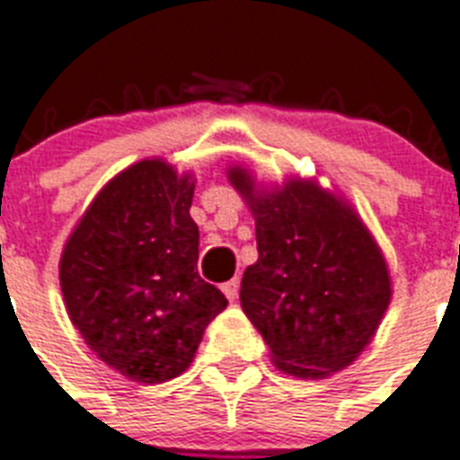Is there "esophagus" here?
Instances as JSON below:
<instances>
[{"mask_svg":"<svg viewBox=\"0 0 460 460\" xmlns=\"http://www.w3.org/2000/svg\"><path fill=\"white\" fill-rule=\"evenodd\" d=\"M238 288H241V281H238V277H234V279H229V281H226V284H222L224 296H226L229 301H236Z\"/></svg>","mask_w":460,"mask_h":460,"instance_id":"34e87169","label":"esophagus"}]
</instances>
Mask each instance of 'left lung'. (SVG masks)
<instances>
[{
  "label": "left lung",
  "mask_w": 460,
  "mask_h": 460,
  "mask_svg": "<svg viewBox=\"0 0 460 460\" xmlns=\"http://www.w3.org/2000/svg\"><path fill=\"white\" fill-rule=\"evenodd\" d=\"M229 181L248 202L258 236L241 307L274 365L303 379L349 367L392 301L386 260L363 219L314 181L288 179L265 190L241 166H231Z\"/></svg>",
  "instance_id": "left-lung-1"
}]
</instances>
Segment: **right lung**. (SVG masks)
<instances>
[{"label": "right lung", "instance_id": "add662e5", "mask_svg": "<svg viewBox=\"0 0 460 460\" xmlns=\"http://www.w3.org/2000/svg\"><path fill=\"white\" fill-rule=\"evenodd\" d=\"M190 173L143 159L114 176L68 236L59 281L68 317L97 358L124 377L159 385L193 363L226 307L198 274L200 231Z\"/></svg>", "mask_w": 460, "mask_h": 460}]
</instances>
